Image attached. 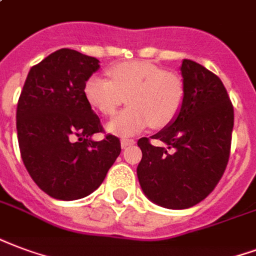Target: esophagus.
I'll list each match as a JSON object with an SVG mask.
<instances>
[{"mask_svg": "<svg viewBox=\"0 0 256 256\" xmlns=\"http://www.w3.org/2000/svg\"><path fill=\"white\" fill-rule=\"evenodd\" d=\"M134 144H136L134 140H128V138H122V140H120V145H122V148L132 146V145H134Z\"/></svg>", "mask_w": 256, "mask_h": 256, "instance_id": "obj_1", "label": "esophagus"}]
</instances>
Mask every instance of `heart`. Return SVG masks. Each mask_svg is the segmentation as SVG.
<instances>
[{
  "label": "heart",
  "instance_id": "heart-1",
  "mask_svg": "<svg viewBox=\"0 0 256 256\" xmlns=\"http://www.w3.org/2000/svg\"><path fill=\"white\" fill-rule=\"evenodd\" d=\"M108 78L90 76L84 94L94 110L111 116L126 98L128 107L107 123L111 134L128 137L146 126L162 128L178 116L184 100V82L175 72L148 60H132L111 66Z\"/></svg>",
  "mask_w": 256,
  "mask_h": 256
}]
</instances>
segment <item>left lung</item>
Listing matches in <instances>:
<instances>
[{
  "mask_svg": "<svg viewBox=\"0 0 256 256\" xmlns=\"http://www.w3.org/2000/svg\"><path fill=\"white\" fill-rule=\"evenodd\" d=\"M184 100L174 122L138 140L137 176L144 194L168 209L200 204L224 175L230 153L234 106L222 81L194 60H183ZM150 139L166 144L154 147Z\"/></svg>",
  "mask_w": 256,
  "mask_h": 256,
  "instance_id": "obj_1",
  "label": "left lung"
}]
</instances>
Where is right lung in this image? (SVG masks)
Instances as JSON below:
<instances>
[{
	"instance_id": "right-lung-1",
	"label": "right lung",
	"mask_w": 256,
	"mask_h": 256,
	"mask_svg": "<svg viewBox=\"0 0 256 256\" xmlns=\"http://www.w3.org/2000/svg\"><path fill=\"white\" fill-rule=\"evenodd\" d=\"M99 60L70 48L32 66L18 98V148L32 180L47 196L74 200L94 192L120 153V141L103 133L99 116L84 94L85 81Z\"/></svg>"
}]
</instances>
